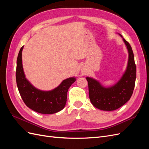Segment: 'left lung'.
<instances>
[{"instance_id":"left-lung-1","label":"left lung","mask_w":149,"mask_h":149,"mask_svg":"<svg viewBox=\"0 0 149 149\" xmlns=\"http://www.w3.org/2000/svg\"><path fill=\"white\" fill-rule=\"evenodd\" d=\"M119 35L123 38L120 34ZM123 40L128 50L129 58L127 68L118 82L111 86L104 87L95 79L86 77L90 101L94 107L100 110L111 111L118 109L130 100L133 93L136 66L131 47L124 38Z\"/></svg>"}]
</instances>
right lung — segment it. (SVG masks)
Segmentation results:
<instances>
[{"mask_svg":"<svg viewBox=\"0 0 149 149\" xmlns=\"http://www.w3.org/2000/svg\"><path fill=\"white\" fill-rule=\"evenodd\" d=\"M22 47L17 60L16 81L22 99L26 106L38 113L50 114L61 111L66 102L68 90L75 81L71 77L63 81L51 91H42L34 87L26 78L22 65Z\"/></svg>","mask_w":149,"mask_h":149,"instance_id":"1","label":"right lung"}]
</instances>
